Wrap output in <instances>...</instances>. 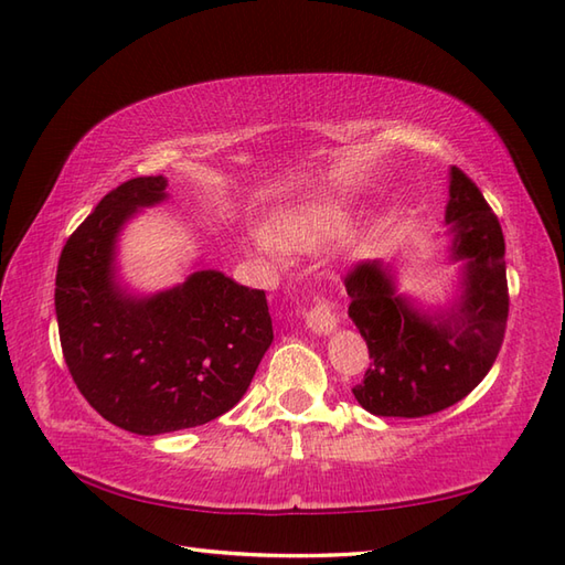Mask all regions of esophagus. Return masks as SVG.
Instances as JSON below:
<instances>
[{
  "label": "esophagus",
  "mask_w": 565,
  "mask_h": 565,
  "mask_svg": "<svg viewBox=\"0 0 565 565\" xmlns=\"http://www.w3.org/2000/svg\"><path fill=\"white\" fill-rule=\"evenodd\" d=\"M306 326L316 334H330L338 328V316H334V310L328 301H318L306 313Z\"/></svg>",
  "instance_id": "34e87169"
}]
</instances>
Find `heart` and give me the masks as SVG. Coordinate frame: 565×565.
Instances as JSON below:
<instances>
[{"mask_svg":"<svg viewBox=\"0 0 565 565\" xmlns=\"http://www.w3.org/2000/svg\"><path fill=\"white\" fill-rule=\"evenodd\" d=\"M350 213L334 201H308L276 215L274 233H252V249L274 264L286 259V252H310L330 243L347 231Z\"/></svg>","mask_w":565,"mask_h":565,"instance_id":"1","label":"heart"}]
</instances>
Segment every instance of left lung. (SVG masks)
I'll use <instances>...</instances> for the list:
<instances>
[{
    "instance_id": "8db88e82",
    "label": "left lung",
    "mask_w": 565,
    "mask_h": 565,
    "mask_svg": "<svg viewBox=\"0 0 565 565\" xmlns=\"http://www.w3.org/2000/svg\"><path fill=\"white\" fill-rule=\"evenodd\" d=\"M461 262L459 294L449 306L425 308L398 291L393 262L356 264L347 274L350 318L374 364L352 388L379 417H425L466 398L495 364L508 326L505 237L483 194L459 167L449 170L444 211Z\"/></svg>"
}]
</instances>
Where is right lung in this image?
Here are the masks:
<instances>
[{"label":"right lung","instance_id":"1","mask_svg":"<svg viewBox=\"0 0 565 565\" xmlns=\"http://www.w3.org/2000/svg\"><path fill=\"white\" fill-rule=\"evenodd\" d=\"M170 199L167 179L109 191L63 247L55 316L63 356L87 403L134 435L206 425L243 398L274 340L267 296L215 269L158 294L118 276V239L142 209Z\"/></svg>","mask_w":565,"mask_h":565}]
</instances>
